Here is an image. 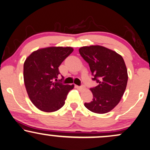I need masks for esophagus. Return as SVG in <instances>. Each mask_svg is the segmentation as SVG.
Here are the masks:
<instances>
[{
	"label": "esophagus",
	"mask_w": 150,
	"mask_h": 150,
	"mask_svg": "<svg viewBox=\"0 0 150 150\" xmlns=\"http://www.w3.org/2000/svg\"><path fill=\"white\" fill-rule=\"evenodd\" d=\"M77 88L78 89H80V90H82V89H84V86H76Z\"/></svg>",
	"instance_id": "esophagus-1"
}]
</instances>
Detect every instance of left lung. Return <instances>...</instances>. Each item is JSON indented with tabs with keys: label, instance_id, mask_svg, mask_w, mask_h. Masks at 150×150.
<instances>
[{
	"label": "left lung",
	"instance_id": "1",
	"mask_svg": "<svg viewBox=\"0 0 150 150\" xmlns=\"http://www.w3.org/2000/svg\"><path fill=\"white\" fill-rule=\"evenodd\" d=\"M79 52L88 64L93 79L98 83L90 89L93 100L84 106L93 113L109 112L120 102L127 84V69L122 57L98 45L81 47Z\"/></svg>",
	"mask_w": 150,
	"mask_h": 150
}]
</instances>
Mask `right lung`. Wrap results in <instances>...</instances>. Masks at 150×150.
Instances as JSON below:
<instances>
[{
	"mask_svg": "<svg viewBox=\"0 0 150 150\" xmlns=\"http://www.w3.org/2000/svg\"><path fill=\"white\" fill-rule=\"evenodd\" d=\"M73 51L72 47H47L34 51L26 58L25 86L30 100L41 111L54 112L61 109L69 92L74 88V84L57 82L59 66Z\"/></svg>",
	"mask_w": 150,
	"mask_h": 150,
	"instance_id": "1",
	"label": "right lung"
}]
</instances>
